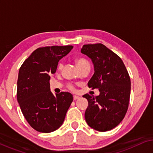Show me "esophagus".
<instances>
[{
    "label": "esophagus",
    "instance_id": "34e87169",
    "mask_svg": "<svg viewBox=\"0 0 153 153\" xmlns=\"http://www.w3.org/2000/svg\"><path fill=\"white\" fill-rule=\"evenodd\" d=\"M73 98H74V100H79V98H80V97H79V96H76V95H74V96H73Z\"/></svg>",
    "mask_w": 153,
    "mask_h": 153
}]
</instances>
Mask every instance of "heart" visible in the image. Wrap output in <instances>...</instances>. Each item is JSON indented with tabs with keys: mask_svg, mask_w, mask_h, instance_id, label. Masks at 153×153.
<instances>
[{
	"mask_svg": "<svg viewBox=\"0 0 153 153\" xmlns=\"http://www.w3.org/2000/svg\"><path fill=\"white\" fill-rule=\"evenodd\" d=\"M76 63H77V65L79 68V67H81V66H83V65H90L88 61L86 59H85V58H78V59L76 60ZM63 66L64 65L62 63V62H60L59 64H58V70L60 71L62 70V68H63ZM68 87L69 88H70L71 90H74V85L72 84H69L68 85Z\"/></svg>",
	"mask_w": 153,
	"mask_h": 153,
	"instance_id": "heart-1",
	"label": "heart"
}]
</instances>
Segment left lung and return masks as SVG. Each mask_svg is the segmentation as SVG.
Here are the masks:
<instances>
[{"label": "left lung", "instance_id": "8db88e82", "mask_svg": "<svg viewBox=\"0 0 153 153\" xmlns=\"http://www.w3.org/2000/svg\"><path fill=\"white\" fill-rule=\"evenodd\" d=\"M81 52L94 65L95 72L88 85L100 92L95 97L83 95L88 102L85 121L97 131L111 130L120 124L128 108L131 91L128 72L121 58L102 44L85 45Z\"/></svg>", "mask_w": 153, "mask_h": 153}]
</instances>
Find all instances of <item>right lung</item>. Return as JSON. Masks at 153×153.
I'll return each instance as SVG.
<instances>
[{"instance_id":"1","label":"right lung","mask_w":153,"mask_h":153,"mask_svg":"<svg viewBox=\"0 0 153 153\" xmlns=\"http://www.w3.org/2000/svg\"><path fill=\"white\" fill-rule=\"evenodd\" d=\"M72 48L71 45L38 48L19 69L17 101L27 122L39 132L49 133L59 128L73 101L72 95L68 92L54 95L49 83L59 60Z\"/></svg>"}]
</instances>
